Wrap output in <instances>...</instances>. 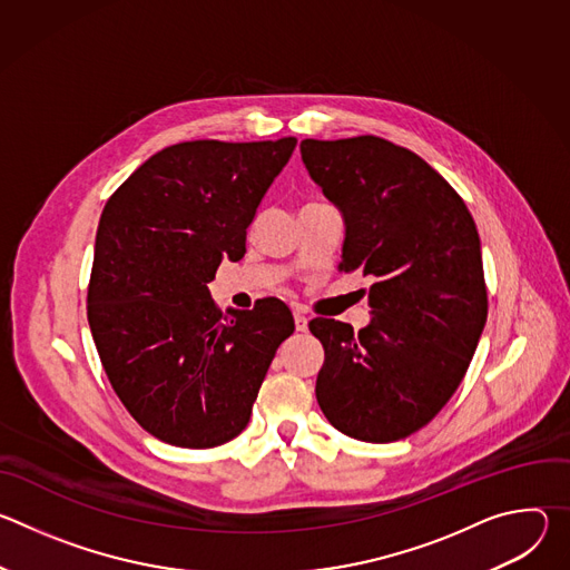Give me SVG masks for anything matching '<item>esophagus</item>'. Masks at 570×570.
Returning a JSON list of instances; mask_svg holds the SVG:
<instances>
[{"label": "esophagus", "instance_id": "obj_1", "mask_svg": "<svg viewBox=\"0 0 570 570\" xmlns=\"http://www.w3.org/2000/svg\"><path fill=\"white\" fill-rule=\"evenodd\" d=\"M293 317H295V330H297V332H306V330H308V317L304 315V311L295 308V311H293Z\"/></svg>", "mask_w": 570, "mask_h": 570}]
</instances>
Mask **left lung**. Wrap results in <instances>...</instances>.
Segmentation results:
<instances>
[{
  "instance_id": "left-lung-1",
  "label": "left lung",
  "mask_w": 570,
  "mask_h": 570,
  "mask_svg": "<svg viewBox=\"0 0 570 570\" xmlns=\"http://www.w3.org/2000/svg\"><path fill=\"white\" fill-rule=\"evenodd\" d=\"M311 180L345 220L341 271H361L372 320L315 317V396L341 433L394 442L426 426L466 374L487 320L475 223L455 189L409 148L363 135L304 139Z\"/></svg>"
}]
</instances>
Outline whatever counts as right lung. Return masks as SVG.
<instances>
[{
	"label": "right lung",
	"mask_w": 570,
	"mask_h": 570,
	"mask_svg": "<svg viewBox=\"0 0 570 570\" xmlns=\"http://www.w3.org/2000/svg\"><path fill=\"white\" fill-rule=\"evenodd\" d=\"M295 144L183 141L148 157L106 203L88 322L117 396L161 442L212 449L236 438L295 330L275 297L220 313L207 288L225 257L246 255V232Z\"/></svg>",
	"instance_id": "right-lung-1"
}]
</instances>
